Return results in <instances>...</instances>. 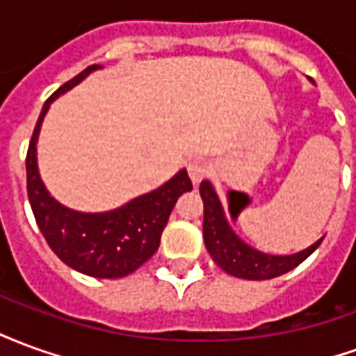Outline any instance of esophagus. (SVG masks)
Masks as SVG:
<instances>
[{"label":"esophagus","instance_id":"esophagus-1","mask_svg":"<svg viewBox=\"0 0 356 356\" xmlns=\"http://www.w3.org/2000/svg\"><path fill=\"white\" fill-rule=\"evenodd\" d=\"M211 173V165L206 162H200V160H194V162L188 163V177L193 179V183H200L206 177H209Z\"/></svg>","mask_w":356,"mask_h":356}]
</instances>
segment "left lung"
I'll return each instance as SVG.
<instances>
[{
    "label": "left lung",
    "mask_w": 356,
    "mask_h": 356,
    "mask_svg": "<svg viewBox=\"0 0 356 356\" xmlns=\"http://www.w3.org/2000/svg\"><path fill=\"white\" fill-rule=\"evenodd\" d=\"M200 196L204 202V242L213 261L227 275L246 280H268L296 268L321 246L322 238L311 248L293 255H268L257 252L248 246L246 242H242L229 227L223 206L211 183L202 181Z\"/></svg>",
    "instance_id": "left-lung-1"
}]
</instances>
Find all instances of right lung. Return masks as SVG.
I'll return each instance as SVG.
<instances>
[{
	"mask_svg": "<svg viewBox=\"0 0 356 356\" xmlns=\"http://www.w3.org/2000/svg\"><path fill=\"white\" fill-rule=\"evenodd\" d=\"M99 65L88 66L45 101L32 133L26 154L28 200L35 223L58 259L95 278H122L147 263L160 246L162 231L179 196L193 191L186 171H179L165 185L143 194L106 213H80L60 206L45 191L35 162V143L43 116L58 95L78 86Z\"/></svg>",
	"mask_w": 356,
	"mask_h": 356,
	"instance_id": "1",
	"label": "right lung"
}]
</instances>
